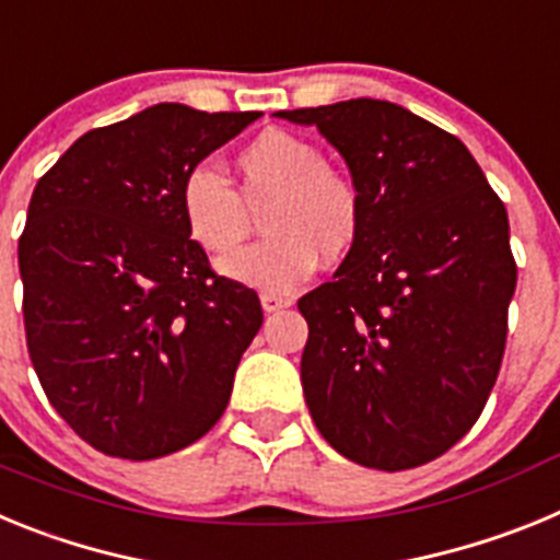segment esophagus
Masks as SVG:
<instances>
[{
  "label": "esophagus",
  "mask_w": 560,
  "mask_h": 560,
  "mask_svg": "<svg viewBox=\"0 0 560 560\" xmlns=\"http://www.w3.org/2000/svg\"><path fill=\"white\" fill-rule=\"evenodd\" d=\"M260 305H264L266 314H275L280 308H289L291 300L289 296H277V294H260Z\"/></svg>",
  "instance_id": "1"
}]
</instances>
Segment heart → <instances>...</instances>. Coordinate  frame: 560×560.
Instances as JSON below:
<instances>
[{
	"mask_svg": "<svg viewBox=\"0 0 560 560\" xmlns=\"http://www.w3.org/2000/svg\"><path fill=\"white\" fill-rule=\"evenodd\" d=\"M241 190L212 165L187 171L179 210L187 235L210 255H226L252 230L262 207L266 237L221 260V275L266 294H291L319 266L355 246L364 226L359 182L325 165L314 142L289 131H264L237 153Z\"/></svg>",
	"mask_w": 560,
	"mask_h": 560,
	"instance_id": "1",
	"label": "heart"
}]
</instances>
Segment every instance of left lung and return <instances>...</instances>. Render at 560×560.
Listing matches in <instances>:
<instances>
[{
  "instance_id": "left-lung-1",
  "label": "left lung",
  "mask_w": 560,
  "mask_h": 560,
  "mask_svg": "<svg viewBox=\"0 0 560 560\" xmlns=\"http://www.w3.org/2000/svg\"><path fill=\"white\" fill-rule=\"evenodd\" d=\"M316 126L364 196L334 280L296 303L316 429L378 471L446 454L497 384L516 291L511 224L471 151L387 101L277 112Z\"/></svg>"
}]
</instances>
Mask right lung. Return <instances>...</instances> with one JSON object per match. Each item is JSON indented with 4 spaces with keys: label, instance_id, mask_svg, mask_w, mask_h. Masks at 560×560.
I'll return each instance as SVG.
<instances>
[{
    "label": "right lung",
    "instance_id": "right-lung-1",
    "mask_svg": "<svg viewBox=\"0 0 560 560\" xmlns=\"http://www.w3.org/2000/svg\"><path fill=\"white\" fill-rule=\"evenodd\" d=\"M257 117L156 103L83 133L33 190L19 237L30 361L56 412L108 457L179 452L230 404L264 308L210 269L179 187Z\"/></svg>",
    "mask_w": 560,
    "mask_h": 560
}]
</instances>
